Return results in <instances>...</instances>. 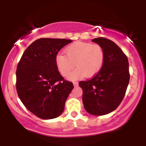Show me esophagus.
Listing matches in <instances>:
<instances>
[{
	"mask_svg": "<svg viewBox=\"0 0 146 146\" xmlns=\"http://www.w3.org/2000/svg\"><path fill=\"white\" fill-rule=\"evenodd\" d=\"M73 85H74L75 86H78V82H73Z\"/></svg>",
	"mask_w": 146,
	"mask_h": 146,
	"instance_id": "obj_1",
	"label": "esophagus"
}]
</instances>
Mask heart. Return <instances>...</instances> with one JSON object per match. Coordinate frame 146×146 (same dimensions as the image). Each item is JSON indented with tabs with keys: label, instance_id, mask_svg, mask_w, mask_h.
Masks as SVG:
<instances>
[{
	"label": "heart",
	"instance_id": "obj_1",
	"mask_svg": "<svg viewBox=\"0 0 146 146\" xmlns=\"http://www.w3.org/2000/svg\"><path fill=\"white\" fill-rule=\"evenodd\" d=\"M65 53L66 56L63 53L56 56L57 67L63 76L67 77L75 64L78 68L69 76L72 80L84 75L87 78L95 76L102 69L104 61V51L98 44L76 42L65 48Z\"/></svg>",
	"mask_w": 146,
	"mask_h": 146
}]
</instances>
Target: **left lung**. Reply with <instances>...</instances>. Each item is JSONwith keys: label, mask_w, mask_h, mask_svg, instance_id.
I'll use <instances>...</instances> for the list:
<instances>
[{"label": "left lung", "mask_w": 146, "mask_h": 146, "mask_svg": "<svg viewBox=\"0 0 146 146\" xmlns=\"http://www.w3.org/2000/svg\"><path fill=\"white\" fill-rule=\"evenodd\" d=\"M104 51V61L97 75L79 85L83 90L82 101L85 109L93 115H104L115 110L124 98L129 80L128 58L114 42L97 38Z\"/></svg>", "instance_id": "8db88e82"}]
</instances>
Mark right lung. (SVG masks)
Here are the masks:
<instances>
[{"label": "right lung", "mask_w": 146, "mask_h": 146, "mask_svg": "<svg viewBox=\"0 0 146 146\" xmlns=\"http://www.w3.org/2000/svg\"><path fill=\"white\" fill-rule=\"evenodd\" d=\"M71 40L40 38L27 48L16 70V90L31 113L42 119L61 115L65 102L73 88L64 80L56 62L58 53Z\"/></svg>", "instance_id": "1"}]
</instances>
